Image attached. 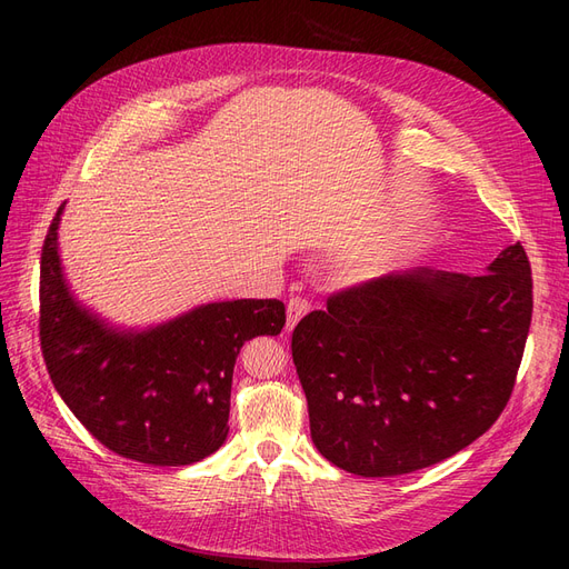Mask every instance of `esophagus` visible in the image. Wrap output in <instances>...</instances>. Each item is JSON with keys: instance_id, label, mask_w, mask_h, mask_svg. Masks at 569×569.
Returning <instances> with one entry per match:
<instances>
[{"instance_id": "1", "label": "esophagus", "mask_w": 569, "mask_h": 569, "mask_svg": "<svg viewBox=\"0 0 569 569\" xmlns=\"http://www.w3.org/2000/svg\"><path fill=\"white\" fill-rule=\"evenodd\" d=\"M311 311V303L301 297H291L287 303V330H295L297 322Z\"/></svg>"}]
</instances>
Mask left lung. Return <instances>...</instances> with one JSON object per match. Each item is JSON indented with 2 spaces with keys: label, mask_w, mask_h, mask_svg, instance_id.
<instances>
[{
  "label": "left lung",
  "mask_w": 569,
  "mask_h": 569,
  "mask_svg": "<svg viewBox=\"0 0 569 569\" xmlns=\"http://www.w3.org/2000/svg\"><path fill=\"white\" fill-rule=\"evenodd\" d=\"M531 308L520 242L485 274L418 268L337 291L291 332L316 449L360 477L462 451L510 399Z\"/></svg>",
  "instance_id": "8db88e82"
}]
</instances>
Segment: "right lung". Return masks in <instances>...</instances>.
<instances>
[{
    "label": "right lung",
    "mask_w": 569,
    "mask_h": 569,
    "mask_svg": "<svg viewBox=\"0 0 569 569\" xmlns=\"http://www.w3.org/2000/svg\"><path fill=\"white\" fill-rule=\"evenodd\" d=\"M40 261V343L66 406L109 451L147 465H192L228 437L232 370L244 341L280 335L284 303L237 299L194 308L144 332H120L66 284L59 218Z\"/></svg>",
    "instance_id": "1"
}]
</instances>
